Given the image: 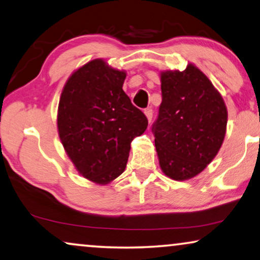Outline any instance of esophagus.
Segmentation results:
<instances>
[{"mask_svg":"<svg viewBox=\"0 0 260 260\" xmlns=\"http://www.w3.org/2000/svg\"><path fill=\"white\" fill-rule=\"evenodd\" d=\"M144 113H145L146 118H147V120H148V122H151L152 118H153V109L152 108H146Z\"/></svg>","mask_w":260,"mask_h":260,"instance_id":"1","label":"esophagus"}]
</instances>
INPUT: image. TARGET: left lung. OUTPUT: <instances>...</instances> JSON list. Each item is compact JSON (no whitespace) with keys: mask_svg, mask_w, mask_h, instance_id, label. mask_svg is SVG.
<instances>
[{"mask_svg":"<svg viewBox=\"0 0 260 260\" xmlns=\"http://www.w3.org/2000/svg\"><path fill=\"white\" fill-rule=\"evenodd\" d=\"M160 80L162 101L152 127L159 165L173 180H187L218 154L228 109L220 93L194 64L182 72H161Z\"/></svg>","mask_w":260,"mask_h":260,"instance_id":"left-lung-1","label":"left lung"}]
</instances>
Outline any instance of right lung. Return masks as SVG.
<instances>
[{
  "label": "right lung",
  "mask_w": 260,
  "mask_h": 260,
  "mask_svg": "<svg viewBox=\"0 0 260 260\" xmlns=\"http://www.w3.org/2000/svg\"><path fill=\"white\" fill-rule=\"evenodd\" d=\"M125 71L95 58L73 73L57 109L58 137L82 177L106 185L125 171L131 142L148 121L123 92Z\"/></svg>",
  "instance_id": "1"
}]
</instances>
